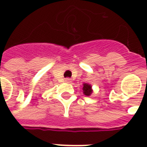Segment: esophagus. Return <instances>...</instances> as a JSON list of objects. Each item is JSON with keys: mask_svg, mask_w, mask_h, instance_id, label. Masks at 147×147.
<instances>
[{"mask_svg": "<svg viewBox=\"0 0 147 147\" xmlns=\"http://www.w3.org/2000/svg\"><path fill=\"white\" fill-rule=\"evenodd\" d=\"M65 82H67V83H69V82H71L72 81H71V79H70V78H65Z\"/></svg>", "mask_w": 147, "mask_h": 147, "instance_id": "obj_1", "label": "esophagus"}]
</instances>
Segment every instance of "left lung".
Instances as JSON below:
<instances>
[{"label": "left lung", "instance_id": "obj_1", "mask_svg": "<svg viewBox=\"0 0 147 147\" xmlns=\"http://www.w3.org/2000/svg\"><path fill=\"white\" fill-rule=\"evenodd\" d=\"M82 89H83V93H84L85 96H90L92 94V86L89 85V84L84 83V84H83V88H82Z\"/></svg>", "mask_w": 147, "mask_h": 147}]
</instances>
